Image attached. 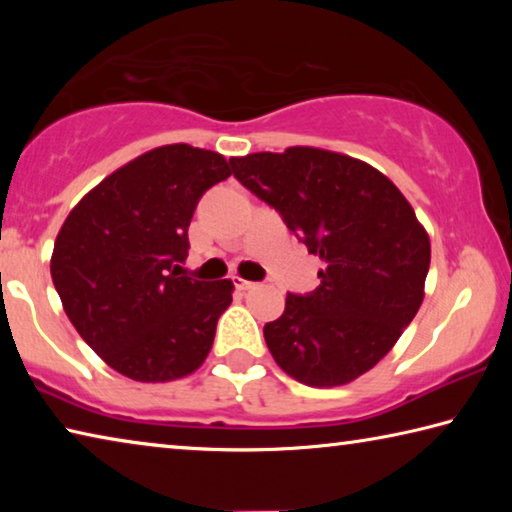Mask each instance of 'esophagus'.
Segmentation results:
<instances>
[{"instance_id": "esophagus-1", "label": "esophagus", "mask_w": 512, "mask_h": 512, "mask_svg": "<svg viewBox=\"0 0 512 512\" xmlns=\"http://www.w3.org/2000/svg\"><path fill=\"white\" fill-rule=\"evenodd\" d=\"M235 284H237V287H239L241 291H250V289H257V287H259V284H257V282H248V280H241V277H237V280H235Z\"/></svg>"}]
</instances>
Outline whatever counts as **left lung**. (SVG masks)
I'll list each match as a JSON object with an SVG mask.
<instances>
[{
  "label": "left lung",
  "instance_id": "obj_1",
  "mask_svg": "<svg viewBox=\"0 0 512 512\" xmlns=\"http://www.w3.org/2000/svg\"><path fill=\"white\" fill-rule=\"evenodd\" d=\"M230 164L325 262L318 287L289 293L284 314L264 325L275 363L307 386L350 384L418 314L431 262L427 230L384 173L350 155L291 146Z\"/></svg>",
  "mask_w": 512,
  "mask_h": 512
}]
</instances>
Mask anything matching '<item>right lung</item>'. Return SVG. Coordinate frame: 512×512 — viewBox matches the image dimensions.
Returning a JSON list of instances; mask_svg holds the SVG:
<instances>
[{
	"mask_svg": "<svg viewBox=\"0 0 512 512\" xmlns=\"http://www.w3.org/2000/svg\"><path fill=\"white\" fill-rule=\"evenodd\" d=\"M232 173L221 153L158 146L85 194L60 228L51 280L76 332L144 384L192 375L230 307V280L178 275L201 196Z\"/></svg>",
	"mask_w": 512,
	"mask_h": 512,
	"instance_id": "right-lung-1",
	"label": "right lung"
}]
</instances>
